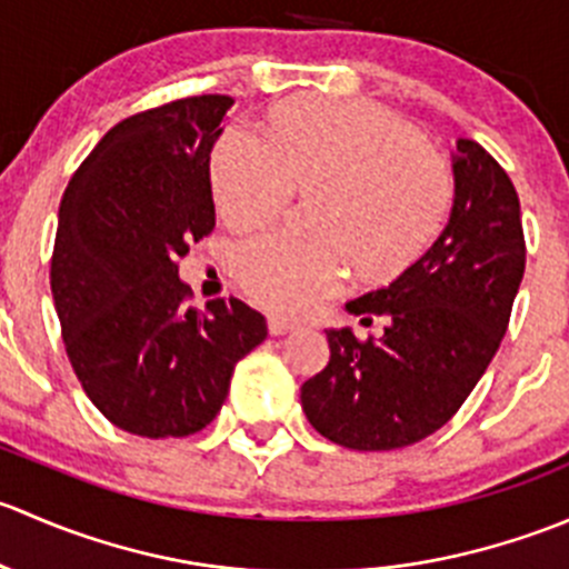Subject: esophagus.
Listing matches in <instances>:
<instances>
[{"mask_svg": "<svg viewBox=\"0 0 569 569\" xmlns=\"http://www.w3.org/2000/svg\"><path fill=\"white\" fill-rule=\"evenodd\" d=\"M269 332L272 336H286V332L297 330V321H289V319H280V317H269Z\"/></svg>", "mask_w": 569, "mask_h": 569, "instance_id": "1", "label": "esophagus"}]
</instances>
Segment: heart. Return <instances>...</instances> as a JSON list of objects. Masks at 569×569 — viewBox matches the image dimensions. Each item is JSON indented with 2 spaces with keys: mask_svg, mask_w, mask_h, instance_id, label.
I'll return each mask as SVG.
<instances>
[{
  "mask_svg": "<svg viewBox=\"0 0 569 569\" xmlns=\"http://www.w3.org/2000/svg\"><path fill=\"white\" fill-rule=\"evenodd\" d=\"M217 211L233 228L272 222L291 192H319L321 239L263 233L239 244L233 272L252 300L300 313L330 295L347 258L369 283L399 278L451 209V176L401 114L366 101L306 96L269 114L267 140L228 129L211 153Z\"/></svg>",
  "mask_w": 569,
  "mask_h": 569,
  "instance_id": "heart-1",
  "label": "heart"
}]
</instances>
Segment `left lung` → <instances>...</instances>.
Returning <instances> with one entry per match:
<instances>
[{
    "label": "left lung",
    "instance_id": "8db88e82",
    "mask_svg": "<svg viewBox=\"0 0 569 569\" xmlns=\"http://www.w3.org/2000/svg\"><path fill=\"white\" fill-rule=\"evenodd\" d=\"M451 162L443 233L386 289L347 302L355 317H386L382 336L325 330L330 360L300 388L311 427L343 449L391 451L438 432L507 332L526 269L518 192L479 142L457 140Z\"/></svg>",
    "mask_w": 569,
    "mask_h": 569
}]
</instances>
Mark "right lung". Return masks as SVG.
<instances>
[{
    "instance_id": "1",
    "label": "right lung",
    "mask_w": 569,
    "mask_h": 569,
    "mask_svg": "<svg viewBox=\"0 0 569 569\" xmlns=\"http://www.w3.org/2000/svg\"><path fill=\"white\" fill-rule=\"evenodd\" d=\"M228 96L131 114L68 181L51 297L84 393L118 429L187 438L214 421L239 360L267 338L242 300L187 308L178 258L214 228L211 148Z\"/></svg>"
}]
</instances>
